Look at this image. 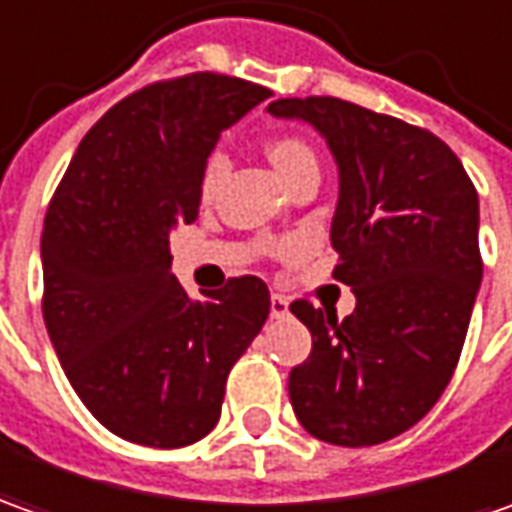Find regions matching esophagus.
I'll use <instances>...</instances> for the list:
<instances>
[{
    "mask_svg": "<svg viewBox=\"0 0 512 512\" xmlns=\"http://www.w3.org/2000/svg\"><path fill=\"white\" fill-rule=\"evenodd\" d=\"M289 314V300L283 297V294H272V317L274 320H280V317H286Z\"/></svg>",
    "mask_w": 512,
    "mask_h": 512,
    "instance_id": "esophagus-1",
    "label": "esophagus"
}]
</instances>
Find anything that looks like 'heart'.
Here are the masks:
<instances>
[{
	"label": "heart",
	"instance_id": "1",
	"mask_svg": "<svg viewBox=\"0 0 512 512\" xmlns=\"http://www.w3.org/2000/svg\"><path fill=\"white\" fill-rule=\"evenodd\" d=\"M266 158L274 167V172L289 184L294 175L306 172V169L317 167V155L311 150L309 144L300 138V135L280 133L266 141ZM223 175H226V164H223L221 155H212L206 161L201 175V198L203 201H212L218 195V189L223 184Z\"/></svg>",
	"mask_w": 512,
	"mask_h": 512
}]
</instances>
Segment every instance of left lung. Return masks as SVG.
I'll return each mask as SVG.
<instances>
[{"label": "left lung", "instance_id": "8db88e82", "mask_svg": "<svg viewBox=\"0 0 512 512\" xmlns=\"http://www.w3.org/2000/svg\"><path fill=\"white\" fill-rule=\"evenodd\" d=\"M326 138L340 169L331 221L334 277L357 309L294 300L311 331L309 360L289 374L300 425L328 445L388 442L436 405L456 371L482 283L479 195L442 138L343 98H277Z\"/></svg>", "mask_w": 512, "mask_h": 512}]
</instances>
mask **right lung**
<instances>
[{
    "mask_svg": "<svg viewBox=\"0 0 512 512\" xmlns=\"http://www.w3.org/2000/svg\"><path fill=\"white\" fill-rule=\"evenodd\" d=\"M272 93L221 73L155 81L81 138L42 232L45 326L87 411L115 436L184 448L221 419L226 377L269 317L260 277L192 300L169 232L192 223L226 127Z\"/></svg>",
    "mask_w": 512,
    "mask_h": 512,
    "instance_id": "add662e5",
    "label": "right lung"
}]
</instances>
